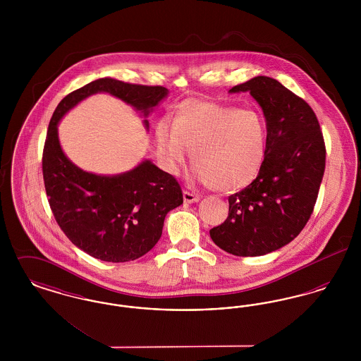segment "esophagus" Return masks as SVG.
Here are the masks:
<instances>
[{
    "instance_id": "obj_1",
    "label": "esophagus",
    "mask_w": 361,
    "mask_h": 361,
    "mask_svg": "<svg viewBox=\"0 0 361 361\" xmlns=\"http://www.w3.org/2000/svg\"><path fill=\"white\" fill-rule=\"evenodd\" d=\"M183 196H184V202L189 203V204L190 203H196V202L200 200V196L197 193H195V192H190V190H184Z\"/></svg>"
}]
</instances>
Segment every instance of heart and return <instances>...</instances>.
Returning <instances> with one entry per match:
<instances>
[{"label": "heart", "mask_w": 361, "mask_h": 361, "mask_svg": "<svg viewBox=\"0 0 361 361\" xmlns=\"http://www.w3.org/2000/svg\"><path fill=\"white\" fill-rule=\"evenodd\" d=\"M155 145L168 172H180L192 150L199 180L214 190L234 192L261 172L268 128L256 111L188 99L177 106L173 126L166 119L157 123Z\"/></svg>", "instance_id": "obj_1"}]
</instances>
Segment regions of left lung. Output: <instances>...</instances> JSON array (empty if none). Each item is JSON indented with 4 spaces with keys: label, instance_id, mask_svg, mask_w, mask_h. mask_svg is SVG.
<instances>
[{
    "label": "left lung",
    "instance_id": "1",
    "mask_svg": "<svg viewBox=\"0 0 361 361\" xmlns=\"http://www.w3.org/2000/svg\"><path fill=\"white\" fill-rule=\"evenodd\" d=\"M230 92H250L264 111L267 158L257 178L228 196V216L209 230L224 252L256 257L287 245L309 222L326 164L325 139L312 108L271 77Z\"/></svg>",
    "mask_w": 361,
    "mask_h": 361
}]
</instances>
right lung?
I'll list each match as a JSON object with an SVG mask.
<instances>
[{
  "label": "right lung",
  "mask_w": 361,
  "mask_h": 361,
  "mask_svg": "<svg viewBox=\"0 0 361 361\" xmlns=\"http://www.w3.org/2000/svg\"><path fill=\"white\" fill-rule=\"evenodd\" d=\"M97 92L111 93L147 115L168 89L100 78L63 97L49 124L42 169L56 224L89 256L126 262L154 247L166 214L183 204V190L174 176L150 161L112 177L84 172L70 162L59 146L56 124L70 108Z\"/></svg>",
  "instance_id": "add662e5"
}]
</instances>
